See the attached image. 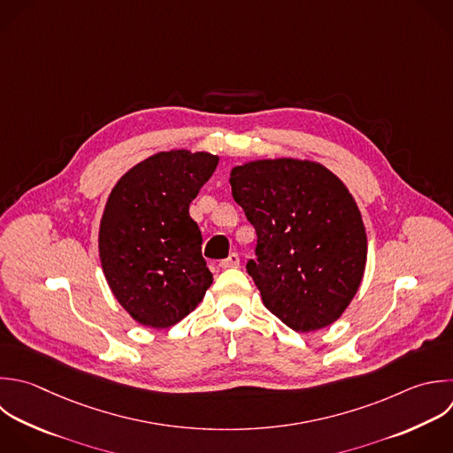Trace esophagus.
Instances as JSON below:
<instances>
[{
    "mask_svg": "<svg viewBox=\"0 0 453 453\" xmlns=\"http://www.w3.org/2000/svg\"><path fill=\"white\" fill-rule=\"evenodd\" d=\"M239 264H241V258H239V255H237V253H230L226 258H223V260L219 262V267H221V269H228V267H239Z\"/></svg>",
    "mask_w": 453,
    "mask_h": 453,
    "instance_id": "34e87169",
    "label": "esophagus"
}]
</instances>
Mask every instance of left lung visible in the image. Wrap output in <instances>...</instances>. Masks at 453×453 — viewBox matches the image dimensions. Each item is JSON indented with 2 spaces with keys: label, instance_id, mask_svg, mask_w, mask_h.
Returning a JSON list of instances; mask_svg holds the SVG:
<instances>
[{
  "label": "left lung",
  "instance_id": "obj_1",
  "mask_svg": "<svg viewBox=\"0 0 453 453\" xmlns=\"http://www.w3.org/2000/svg\"><path fill=\"white\" fill-rule=\"evenodd\" d=\"M234 200L257 232L248 274L265 308L297 333L333 324L366 264V234L343 182L313 161L264 159L230 173Z\"/></svg>",
  "mask_w": 453,
  "mask_h": 453
}]
</instances>
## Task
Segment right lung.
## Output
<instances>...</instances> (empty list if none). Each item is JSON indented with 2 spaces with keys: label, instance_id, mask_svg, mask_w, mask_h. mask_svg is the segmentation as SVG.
<instances>
[{
  "label": "right lung",
  "instance_id": "obj_1",
  "mask_svg": "<svg viewBox=\"0 0 453 453\" xmlns=\"http://www.w3.org/2000/svg\"><path fill=\"white\" fill-rule=\"evenodd\" d=\"M218 161L207 152H159L133 166L108 198L99 230L103 271L117 301L143 326L177 324L212 283L189 203Z\"/></svg>",
  "mask_w": 453,
  "mask_h": 453
}]
</instances>
